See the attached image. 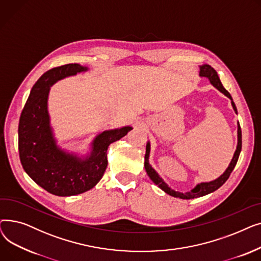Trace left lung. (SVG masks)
Here are the masks:
<instances>
[{"label":"left lung","instance_id":"8db88e82","mask_svg":"<svg viewBox=\"0 0 261 261\" xmlns=\"http://www.w3.org/2000/svg\"><path fill=\"white\" fill-rule=\"evenodd\" d=\"M200 76L201 77H207L211 81V84L217 88L219 91H220L221 93H223L225 96H227V97L231 100V106H232V109L235 110V112L237 114V108L234 103V101H232V98L230 94L224 89V87L222 86L221 81H220V78H219L217 72L215 71V68H213L211 65L208 64H203L200 66ZM241 147H242V135H241V128H240V125L238 122V144H237V149L236 151L234 153V156H232L229 165L227 167V169L224 171V173L222 175H220L218 177V179L212 181V182H205V183H200L198 184L193 190L188 191V193H179V191H175L173 189H171L165 182H164L162 180V177H160V175L158 174V172L151 167V165L149 164V153H150V144L147 143V146H146V154H145V169L147 171V174L149 175L150 179L152 180V182L158 185L162 190L165 191L166 194L172 196V197H175V198H180V199H194V198H197V197H203L205 195H208L211 193H213V191L217 190L218 188H220L229 177V174L231 173V171L234 170L236 164H237V161H238V158H239V154H240V151H241Z\"/></svg>","mask_w":261,"mask_h":261}]
</instances>
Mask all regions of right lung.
I'll return each mask as SVG.
<instances>
[{"label":"right lung","instance_id":"right-lung-1","mask_svg":"<svg viewBox=\"0 0 261 261\" xmlns=\"http://www.w3.org/2000/svg\"><path fill=\"white\" fill-rule=\"evenodd\" d=\"M78 63L54 67L41 76L33 87L19 121V155L25 172L49 194L59 197L75 196L93 188L108 166L110 144L123 138L132 127L108 130L96 136L92 152L85 159L61 150L49 125L47 98L55 82L85 72Z\"/></svg>","mask_w":261,"mask_h":261}]
</instances>
